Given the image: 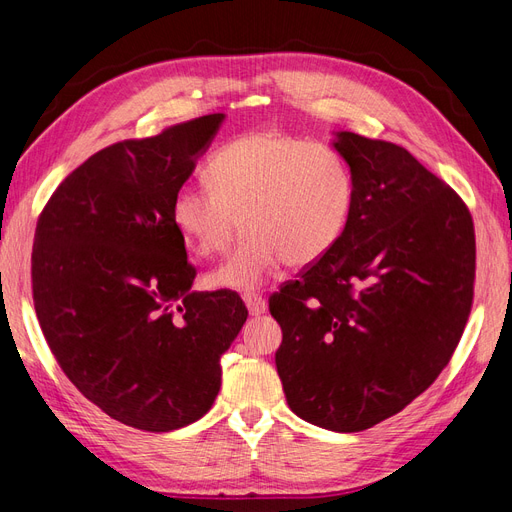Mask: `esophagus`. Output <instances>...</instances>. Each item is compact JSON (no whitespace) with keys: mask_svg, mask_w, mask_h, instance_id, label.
Returning a JSON list of instances; mask_svg holds the SVG:
<instances>
[{"mask_svg":"<svg viewBox=\"0 0 512 512\" xmlns=\"http://www.w3.org/2000/svg\"><path fill=\"white\" fill-rule=\"evenodd\" d=\"M243 301H245L247 309H250L252 316L265 314L267 301H265V297H262V294H258V292H243Z\"/></svg>","mask_w":512,"mask_h":512,"instance_id":"1","label":"esophagus"}]
</instances>
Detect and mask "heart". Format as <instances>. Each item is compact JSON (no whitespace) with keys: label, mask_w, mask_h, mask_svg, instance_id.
Segmentation results:
<instances>
[{"label":"heart","mask_w":512,"mask_h":512,"mask_svg":"<svg viewBox=\"0 0 512 512\" xmlns=\"http://www.w3.org/2000/svg\"><path fill=\"white\" fill-rule=\"evenodd\" d=\"M205 185H185L170 207L181 239L198 256L228 250L241 226L247 235L211 284L250 290L284 262L305 267L342 239L354 205L346 160L327 145L275 130L232 138L205 166Z\"/></svg>","instance_id":"obj_1"}]
</instances>
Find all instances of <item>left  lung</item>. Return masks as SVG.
Returning a JSON list of instances; mask_svg holds the SVG:
<instances>
[{"label":"left lung","instance_id":"left-lung-1","mask_svg":"<svg viewBox=\"0 0 512 512\" xmlns=\"http://www.w3.org/2000/svg\"><path fill=\"white\" fill-rule=\"evenodd\" d=\"M354 205L342 239L269 299L290 410L363 431L404 410L451 361L474 299L466 203L404 147L337 132Z\"/></svg>","mask_w":512,"mask_h":512}]
</instances>
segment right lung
<instances>
[{
    "label": "right lung",
    "instance_id": "right-lung-1",
    "mask_svg": "<svg viewBox=\"0 0 512 512\" xmlns=\"http://www.w3.org/2000/svg\"><path fill=\"white\" fill-rule=\"evenodd\" d=\"M224 115L94 153L44 205L32 250L34 307L59 367L91 404L151 433L205 416L222 354L247 318L237 292H192L170 207Z\"/></svg>",
    "mask_w": 512,
    "mask_h": 512
}]
</instances>
